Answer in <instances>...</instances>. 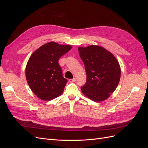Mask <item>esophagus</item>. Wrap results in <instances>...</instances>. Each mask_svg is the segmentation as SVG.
Instances as JSON below:
<instances>
[{
  "instance_id": "34e87169",
  "label": "esophagus",
  "mask_w": 148,
  "mask_h": 148,
  "mask_svg": "<svg viewBox=\"0 0 148 148\" xmlns=\"http://www.w3.org/2000/svg\"><path fill=\"white\" fill-rule=\"evenodd\" d=\"M76 81V78H72V79H69V82H70V83H74Z\"/></svg>"
}]
</instances>
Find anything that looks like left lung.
I'll list each match as a JSON object with an SVG mask.
<instances>
[{
    "mask_svg": "<svg viewBox=\"0 0 148 148\" xmlns=\"http://www.w3.org/2000/svg\"><path fill=\"white\" fill-rule=\"evenodd\" d=\"M79 54L86 73V82L82 86L84 96L95 102L107 99L120 82L121 69L115 56L99 46L79 47Z\"/></svg>",
    "mask_w": 148,
    "mask_h": 148,
    "instance_id": "8db88e82",
    "label": "left lung"
}]
</instances>
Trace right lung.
Masks as SVG:
<instances>
[{
	"label": "right lung",
	"instance_id": "add662e5",
	"mask_svg": "<svg viewBox=\"0 0 148 148\" xmlns=\"http://www.w3.org/2000/svg\"><path fill=\"white\" fill-rule=\"evenodd\" d=\"M71 49L70 45L50 42L30 56L25 69L26 78L31 91L39 99L51 101L63 92L67 79L62 75L58 60Z\"/></svg>",
	"mask_w": 148,
	"mask_h": 148
}]
</instances>
